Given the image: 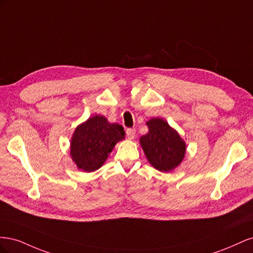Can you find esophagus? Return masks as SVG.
Returning a JSON list of instances; mask_svg holds the SVG:
<instances>
[{
	"mask_svg": "<svg viewBox=\"0 0 253 253\" xmlns=\"http://www.w3.org/2000/svg\"><path fill=\"white\" fill-rule=\"evenodd\" d=\"M135 133H136V131L134 128H127L126 129V137L128 139H134V137H135Z\"/></svg>",
	"mask_w": 253,
	"mask_h": 253,
	"instance_id": "esophagus-1",
	"label": "esophagus"
}]
</instances>
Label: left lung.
<instances>
[{
    "label": "left lung",
    "mask_w": 253,
    "mask_h": 253,
    "mask_svg": "<svg viewBox=\"0 0 253 253\" xmlns=\"http://www.w3.org/2000/svg\"><path fill=\"white\" fill-rule=\"evenodd\" d=\"M149 132L139 142L148 162L162 172H170L178 167L186 154V142L177 131L162 118L147 122Z\"/></svg>",
    "instance_id": "8db88e82"
}]
</instances>
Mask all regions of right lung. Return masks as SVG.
<instances>
[{"label":"right lung","mask_w":253,"mask_h":253,"mask_svg":"<svg viewBox=\"0 0 253 253\" xmlns=\"http://www.w3.org/2000/svg\"><path fill=\"white\" fill-rule=\"evenodd\" d=\"M118 124H110L104 116H93L76 127L71 140V156L78 169L98 170L108 159L115 144L125 138Z\"/></svg>","instance_id":"1"}]
</instances>
